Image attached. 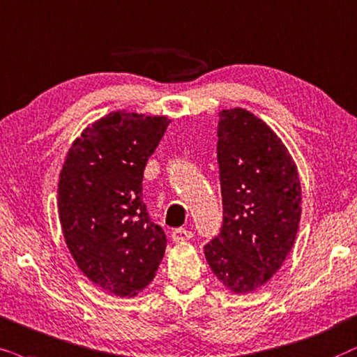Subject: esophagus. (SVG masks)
<instances>
[{"instance_id": "1", "label": "esophagus", "mask_w": 357, "mask_h": 357, "mask_svg": "<svg viewBox=\"0 0 357 357\" xmlns=\"http://www.w3.org/2000/svg\"><path fill=\"white\" fill-rule=\"evenodd\" d=\"M192 236H194V234L191 230H188V228H176V230H173V234H171V238H173L174 243L188 241V240H191Z\"/></svg>"}]
</instances>
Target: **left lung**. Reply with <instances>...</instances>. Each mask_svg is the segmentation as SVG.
Masks as SVG:
<instances>
[{
  "label": "left lung",
  "mask_w": 357,
  "mask_h": 357,
  "mask_svg": "<svg viewBox=\"0 0 357 357\" xmlns=\"http://www.w3.org/2000/svg\"><path fill=\"white\" fill-rule=\"evenodd\" d=\"M217 135L223 218L204 253L223 286L245 294L271 279L296 241L301 181L281 139L245 109L222 111Z\"/></svg>",
  "instance_id": "obj_1"
}]
</instances>
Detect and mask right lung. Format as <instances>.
Returning <instances> with one entry per match:
<instances>
[{
	"mask_svg": "<svg viewBox=\"0 0 357 357\" xmlns=\"http://www.w3.org/2000/svg\"><path fill=\"white\" fill-rule=\"evenodd\" d=\"M169 121L111 112L86 127L66 156L59 213L78 268L104 291L132 297L155 278L165 255L163 228L142 199L146 161Z\"/></svg>",
	"mask_w": 357,
	"mask_h": 357,
	"instance_id": "right-lung-1",
	"label": "right lung"
}]
</instances>
